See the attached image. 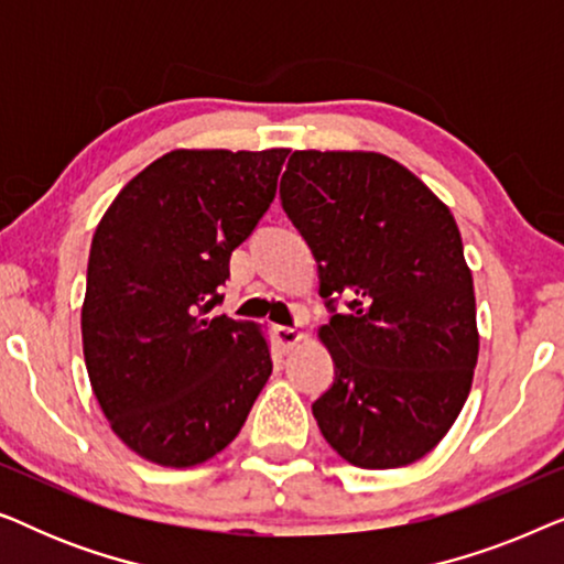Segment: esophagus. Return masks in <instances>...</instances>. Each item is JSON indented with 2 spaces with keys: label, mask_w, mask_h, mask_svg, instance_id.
Instances as JSON below:
<instances>
[{
  "label": "esophagus",
  "mask_w": 564,
  "mask_h": 564,
  "mask_svg": "<svg viewBox=\"0 0 564 564\" xmlns=\"http://www.w3.org/2000/svg\"><path fill=\"white\" fill-rule=\"evenodd\" d=\"M272 330H274V341L280 344V349H284V351H290L292 346H297L300 341H303V334L292 326H274Z\"/></svg>",
  "instance_id": "esophagus-1"
}]
</instances>
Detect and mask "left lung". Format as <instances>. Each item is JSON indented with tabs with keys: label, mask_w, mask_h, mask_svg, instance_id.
I'll list each match as a JSON object with an SVG mask.
<instances>
[{
	"label": "left lung",
	"mask_w": 564,
	"mask_h": 564,
	"mask_svg": "<svg viewBox=\"0 0 564 564\" xmlns=\"http://www.w3.org/2000/svg\"><path fill=\"white\" fill-rule=\"evenodd\" d=\"M282 205L318 259L321 295L352 297L318 338L336 380L313 403L354 467L426 457L473 388L475 288L454 215L413 172L375 151H295Z\"/></svg>",
	"instance_id": "obj_1"
}]
</instances>
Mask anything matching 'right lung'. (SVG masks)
<instances>
[{
  "label": "right lung",
  "instance_id": "right-lung-1",
  "mask_svg": "<svg viewBox=\"0 0 564 564\" xmlns=\"http://www.w3.org/2000/svg\"><path fill=\"white\" fill-rule=\"evenodd\" d=\"M288 153L169 151L120 189L95 230L84 361L115 436L153 465L195 467L226 449L272 375L264 328L210 311Z\"/></svg>",
  "mask_w": 564,
  "mask_h": 564
}]
</instances>
